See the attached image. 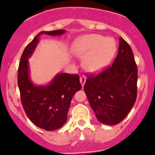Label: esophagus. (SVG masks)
I'll return each instance as SVG.
<instances>
[{
	"label": "esophagus",
	"instance_id": "1",
	"mask_svg": "<svg viewBox=\"0 0 155 155\" xmlns=\"http://www.w3.org/2000/svg\"><path fill=\"white\" fill-rule=\"evenodd\" d=\"M86 76H80V78H79V81H80V83L83 87V86H84L85 83H86Z\"/></svg>",
	"mask_w": 155,
	"mask_h": 155
}]
</instances>
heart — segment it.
Segmentation results:
<instances>
[{
  "instance_id": "obj_1",
  "label": "heart",
  "mask_w": 155,
  "mask_h": 155,
  "mask_svg": "<svg viewBox=\"0 0 155 155\" xmlns=\"http://www.w3.org/2000/svg\"><path fill=\"white\" fill-rule=\"evenodd\" d=\"M117 51V44L113 38L100 35H88L78 38L72 46V53L83 59L85 69L97 72L109 65Z\"/></svg>"
}]
</instances>
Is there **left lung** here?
<instances>
[{
  "mask_svg": "<svg viewBox=\"0 0 155 155\" xmlns=\"http://www.w3.org/2000/svg\"><path fill=\"white\" fill-rule=\"evenodd\" d=\"M118 53L112 65L97 76H88L84 91L100 122L119 124L137 99V68L128 43L120 38Z\"/></svg>",
  "mask_w": 155,
  "mask_h": 155,
  "instance_id": "1",
  "label": "left lung"
}]
</instances>
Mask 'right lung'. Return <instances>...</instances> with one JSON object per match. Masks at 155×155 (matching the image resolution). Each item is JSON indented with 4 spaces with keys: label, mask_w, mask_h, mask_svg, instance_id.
<instances>
[{
    "label": "right lung",
    "mask_w": 155,
    "mask_h": 155,
    "mask_svg": "<svg viewBox=\"0 0 155 155\" xmlns=\"http://www.w3.org/2000/svg\"><path fill=\"white\" fill-rule=\"evenodd\" d=\"M65 30L41 31L25 47L18 71V84L23 108L30 120L45 130H54L65 124L72 97L81 90L79 76L58 73L50 83L36 86L30 78L28 58L34 53L41 35L57 36Z\"/></svg>",
    "instance_id": "obj_1"
}]
</instances>
